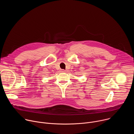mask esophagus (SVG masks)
I'll return each mask as SVG.
<instances>
[{
	"instance_id": "obj_1",
	"label": "esophagus",
	"mask_w": 134,
	"mask_h": 134,
	"mask_svg": "<svg viewBox=\"0 0 134 134\" xmlns=\"http://www.w3.org/2000/svg\"><path fill=\"white\" fill-rule=\"evenodd\" d=\"M61 72H66V70H64V69H62V70H61Z\"/></svg>"
}]
</instances>
